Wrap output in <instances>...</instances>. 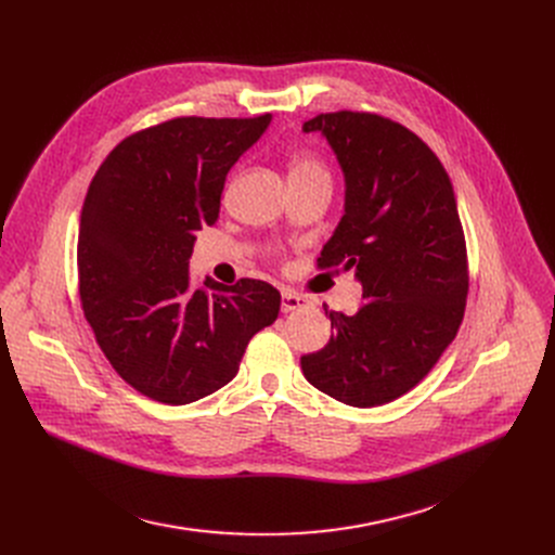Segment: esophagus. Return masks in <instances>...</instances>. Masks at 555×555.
<instances>
[{"instance_id": "34e87169", "label": "esophagus", "mask_w": 555, "mask_h": 555, "mask_svg": "<svg viewBox=\"0 0 555 555\" xmlns=\"http://www.w3.org/2000/svg\"><path fill=\"white\" fill-rule=\"evenodd\" d=\"M301 306H306V299L297 293H293V289H283L281 293V312H293V310H299Z\"/></svg>"}]
</instances>
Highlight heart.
Masks as SVG:
<instances>
[{"label":"heart","instance_id":"heart-1","mask_svg":"<svg viewBox=\"0 0 555 555\" xmlns=\"http://www.w3.org/2000/svg\"><path fill=\"white\" fill-rule=\"evenodd\" d=\"M308 175H326V170L317 159L306 157V155L297 157L293 164H289V180H293V178H308Z\"/></svg>","mask_w":555,"mask_h":555}]
</instances>
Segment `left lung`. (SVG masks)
Here are the masks:
<instances>
[{
  "instance_id": "1",
  "label": "left lung",
  "mask_w": 555,
  "mask_h": 555,
  "mask_svg": "<svg viewBox=\"0 0 555 555\" xmlns=\"http://www.w3.org/2000/svg\"><path fill=\"white\" fill-rule=\"evenodd\" d=\"M344 172V216L319 268L356 270L362 306L326 310L328 344L301 358L306 380L351 406H377L414 389L461 326L468 256L452 182L412 130L369 112L319 114Z\"/></svg>"
}]
</instances>
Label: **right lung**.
<instances>
[{
	"label": "right lung",
	"mask_w": 555,
	"mask_h": 555,
	"mask_svg": "<svg viewBox=\"0 0 555 555\" xmlns=\"http://www.w3.org/2000/svg\"><path fill=\"white\" fill-rule=\"evenodd\" d=\"M180 116L124 139L87 189L78 289L101 351L139 393L189 404L233 380L249 339L279 317L266 281L189 276L195 233L214 227L227 172L268 130Z\"/></svg>",
	"instance_id": "right-lung-1"
}]
</instances>
